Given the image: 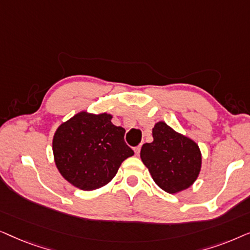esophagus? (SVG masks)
I'll list each match as a JSON object with an SVG mask.
<instances>
[{
    "mask_svg": "<svg viewBox=\"0 0 250 250\" xmlns=\"http://www.w3.org/2000/svg\"><path fill=\"white\" fill-rule=\"evenodd\" d=\"M140 150H141V145L138 146H135V148H134V152H135V155H136V156H139Z\"/></svg>",
    "mask_w": 250,
    "mask_h": 250,
    "instance_id": "esophagus-1",
    "label": "esophagus"
}]
</instances>
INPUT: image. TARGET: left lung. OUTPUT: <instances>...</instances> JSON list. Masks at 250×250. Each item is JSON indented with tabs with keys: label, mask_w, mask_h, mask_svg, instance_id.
Wrapping results in <instances>:
<instances>
[{
	"label": "left lung",
	"mask_w": 250,
	"mask_h": 250,
	"mask_svg": "<svg viewBox=\"0 0 250 250\" xmlns=\"http://www.w3.org/2000/svg\"><path fill=\"white\" fill-rule=\"evenodd\" d=\"M153 141L145 143L140 157L160 189L177 193L190 188L201 169V152L193 140L165 122L156 123Z\"/></svg>",
	"instance_id": "8db88e82"
}]
</instances>
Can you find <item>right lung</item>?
Returning <instances> with one entry per match:
<instances>
[{
    "mask_svg": "<svg viewBox=\"0 0 250 250\" xmlns=\"http://www.w3.org/2000/svg\"><path fill=\"white\" fill-rule=\"evenodd\" d=\"M112 116L81 111L54 133L52 150L58 170L78 189L105 186L134 151L124 141L125 129L111 123Z\"/></svg>",
    "mask_w": 250,
    "mask_h": 250,
    "instance_id": "right-lung-1",
    "label": "right lung"
}]
</instances>
